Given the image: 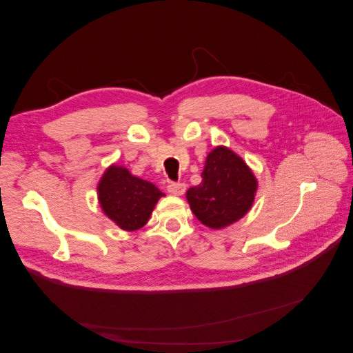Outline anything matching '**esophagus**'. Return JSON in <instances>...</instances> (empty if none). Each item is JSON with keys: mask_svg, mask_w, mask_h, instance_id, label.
<instances>
[{"mask_svg": "<svg viewBox=\"0 0 353 353\" xmlns=\"http://www.w3.org/2000/svg\"><path fill=\"white\" fill-rule=\"evenodd\" d=\"M168 191L174 196H183L185 193V184L178 183V184H169Z\"/></svg>", "mask_w": 353, "mask_h": 353, "instance_id": "1", "label": "esophagus"}]
</instances>
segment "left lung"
Segmentation results:
<instances>
[{"label":"left lung","mask_w":353,"mask_h":353,"mask_svg":"<svg viewBox=\"0 0 353 353\" xmlns=\"http://www.w3.org/2000/svg\"><path fill=\"white\" fill-rule=\"evenodd\" d=\"M258 191V179L244 160L225 145L208 154L201 183L187 191L190 209L212 230L232 225L248 213Z\"/></svg>","instance_id":"1"}]
</instances>
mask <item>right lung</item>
Segmentation results:
<instances>
[{
  "label": "right lung",
  "instance_id": "add662e5",
  "mask_svg": "<svg viewBox=\"0 0 353 353\" xmlns=\"http://www.w3.org/2000/svg\"><path fill=\"white\" fill-rule=\"evenodd\" d=\"M165 194L150 181L132 175L121 165L104 170L97 197L103 213L123 231H137L150 219L153 209Z\"/></svg>",
  "mask_w": 353,
  "mask_h": 353
}]
</instances>
